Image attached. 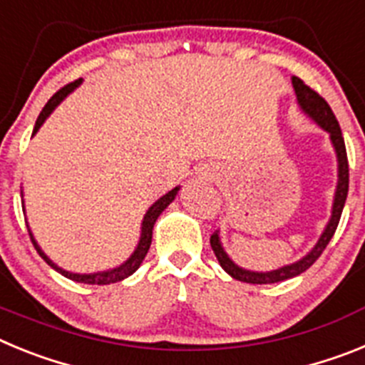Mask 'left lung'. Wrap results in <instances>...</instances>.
I'll return each instance as SVG.
<instances>
[{"mask_svg": "<svg viewBox=\"0 0 365 365\" xmlns=\"http://www.w3.org/2000/svg\"><path fill=\"white\" fill-rule=\"evenodd\" d=\"M292 84H294V91H296L299 108L310 117V119H312V121L318 123V126H322V128L331 135V143L336 150V160H338V185H336L334 202H332L331 220H329V224L325 226V230H323L322 237H319V240L316 242L314 248L310 250L305 257L292 262V264L281 266V268L272 272H252V270H244V268L237 266L235 262L230 259L226 250L222 248L220 235H218V231H215L209 242H211V248H213L218 262H220L222 268H224L231 277L237 279V281H242V283H252V284L279 283V281H287V279H292L296 277V275L303 274L305 270H309L310 266L318 261V257L323 253V250L327 248V244L331 242L336 227H338V222H340L341 211H344L347 191H349V163H347V152H345L344 135H341L340 125H338V121H336V117L334 113H332L331 106H329L327 101L323 99L322 95L316 93L310 86H307L305 82L301 81V78L292 77Z\"/></svg>", "mask_w": 365, "mask_h": 365, "instance_id": "8db88e82", "label": "left lung"}]
</instances>
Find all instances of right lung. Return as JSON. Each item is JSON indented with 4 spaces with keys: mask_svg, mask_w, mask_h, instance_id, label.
<instances>
[{
    "mask_svg": "<svg viewBox=\"0 0 365 365\" xmlns=\"http://www.w3.org/2000/svg\"><path fill=\"white\" fill-rule=\"evenodd\" d=\"M81 82H82L81 78H78V81H75V82H69L68 86H64V88H62V90L56 91V93L53 95V97H51L49 101H47V104H46V106H43V110H42V112H40V115H38L36 125H34V130H33V135L36 134L38 130H40V126H42L43 121H46L47 117L51 115V112H53V110H55V108L58 106V104L62 103V101H64L66 97H68V95L71 93V91L78 86V84H81ZM178 191H180V187H174L173 191H169V192H167V195L161 196L160 200H156V202H154V204L150 205V207H148V211H147V213H145V217H143V224H141V237H139V242H138V246H135L134 253H132V255H130V257L126 259V261L123 262V264H119V266H117V268H112V270L97 272V274H73V272L62 270L60 266H56L55 262L51 261V259L47 257L46 253L42 252V248H40L36 240H34V237H33V233H31V230H29V237H31V240H33L36 252L40 253V257H42L43 261H46L47 264L51 266V268H55V270L58 272V274L64 275V277L71 279V281H77V283H84V284L119 283V281H123V279H126V277H128V275L134 274V272L138 270L139 266H141V262H143L145 255H147V252H148V248H150L152 230H154V224H156L158 217H160V215L163 213L165 209H167V205H169L170 202H173L174 198H176Z\"/></svg>",
    "mask_w": 365,
    "mask_h": 365,
    "instance_id": "right-lung-1",
    "label": "right lung"
}]
</instances>
